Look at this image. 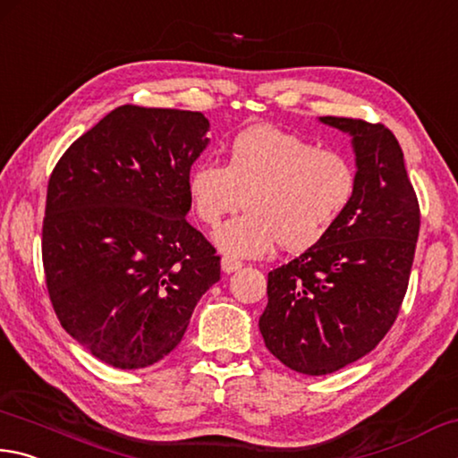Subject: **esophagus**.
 I'll use <instances>...</instances> for the list:
<instances>
[{"instance_id":"34e87169","label":"esophagus","mask_w":458,"mask_h":458,"mask_svg":"<svg viewBox=\"0 0 458 458\" xmlns=\"http://www.w3.org/2000/svg\"><path fill=\"white\" fill-rule=\"evenodd\" d=\"M242 267H243V263L239 261V259L227 258V255H225V258L221 259V269H223V274H233V271L242 269Z\"/></svg>"}]
</instances>
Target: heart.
Here are the masks:
<instances>
[{"instance_id": "obj_1", "label": "heart", "mask_w": 458, "mask_h": 458, "mask_svg": "<svg viewBox=\"0 0 458 458\" xmlns=\"http://www.w3.org/2000/svg\"><path fill=\"white\" fill-rule=\"evenodd\" d=\"M356 168L334 150L276 126H253L229 144L227 165L205 158L189 174L195 215L216 227L215 243L233 258H258L279 243L306 251L330 233L354 200Z\"/></svg>"}]
</instances>
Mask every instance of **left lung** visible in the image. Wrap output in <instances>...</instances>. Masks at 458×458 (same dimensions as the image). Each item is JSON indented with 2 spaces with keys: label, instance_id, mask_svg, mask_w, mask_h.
<instances>
[{
  "label": "left lung",
  "instance_id": "8db88e82",
  "mask_svg": "<svg viewBox=\"0 0 458 458\" xmlns=\"http://www.w3.org/2000/svg\"><path fill=\"white\" fill-rule=\"evenodd\" d=\"M350 134L354 200L318 245L269 271L259 332L279 362L308 376L356 362L394 324L420 229L403 148L384 124L319 116Z\"/></svg>",
  "mask_w": 458,
  "mask_h": 458
}]
</instances>
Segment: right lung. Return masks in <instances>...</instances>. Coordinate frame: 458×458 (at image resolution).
Wrapping results in <instances>:
<instances>
[{
    "label": "right lung",
    "instance_id": "add662e5",
    "mask_svg": "<svg viewBox=\"0 0 458 458\" xmlns=\"http://www.w3.org/2000/svg\"><path fill=\"white\" fill-rule=\"evenodd\" d=\"M200 112L120 106L72 144L47 182L46 285L60 324L102 362L139 370L171 354L221 277L187 223Z\"/></svg>",
    "mask_w": 458,
    "mask_h": 458
}]
</instances>
